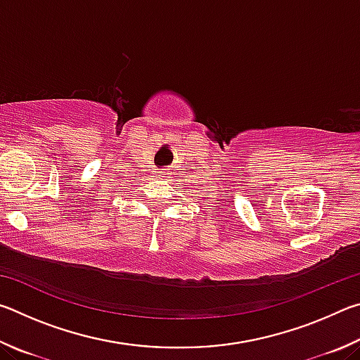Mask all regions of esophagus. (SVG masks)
I'll return each mask as SVG.
<instances>
[{
    "label": "esophagus",
    "mask_w": 360,
    "mask_h": 360,
    "mask_svg": "<svg viewBox=\"0 0 360 360\" xmlns=\"http://www.w3.org/2000/svg\"><path fill=\"white\" fill-rule=\"evenodd\" d=\"M158 176H160V178H167L168 173L167 172H158Z\"/></svg>",
    "instance_id": "1"
}]
</instances>
